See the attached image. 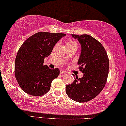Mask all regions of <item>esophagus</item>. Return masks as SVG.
I'll return each instance as SVG.
<instances>
[{
	"mask_svg": "<svg viewBox=\"0 0 126 126\" xmlns=\"http://www.w3.org/2000/svg\"><path fill=\"white\" fill-rule=\"evenodd\" d=\"M67 72L66 71H64V70H60V73L61 74H64L65 73H66Z\"/></svg>",
	"mask_w": 126,
	"mask_h": 126,
	"instance_id": "1",
	"label": "esophagus"
}]
</instances>
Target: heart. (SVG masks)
Here are the masks:
<instances>
[{
	"mask_svg": "<svg viewBox=\"0 0 126 126\" xmlns=\"http://www.w3.org/2000/svg\"><path fill=\"white\" fill-rule=\"evenodd\" d=\"M66 47H77V44L75 41H68L66 43Z\"/></svg>",
	"mask_w": 126,
	"mask_h": 126,
	"instance_id": "heart-1",
	"label": "heart"
}]
</instances>
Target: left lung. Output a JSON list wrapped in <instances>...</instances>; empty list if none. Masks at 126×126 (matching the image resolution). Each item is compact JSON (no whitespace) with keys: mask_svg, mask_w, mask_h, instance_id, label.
<instances>
[{"mask_svg":"<svg viewBox=\"0 0 126 126\" xmlns=\"http://www.w3.org/2000/svg\"><path fill=\"white\" fill-rule=\"evenodd\" d=\"M81 47L78 64L83 77H75L72 84L66 87L67 95L73 101L85 102L95 98L104 88L109 74L107 53L101 43L87 34H71Z\"/></svg>","mask_w":126,"mask_h":126,"instance_id":"8db88e82","label":"left lung"}]
</instances>
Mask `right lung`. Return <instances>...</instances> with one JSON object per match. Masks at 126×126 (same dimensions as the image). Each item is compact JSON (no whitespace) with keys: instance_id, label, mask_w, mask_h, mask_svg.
<instances>
[{"instance_id":"right-lung-1","label":"right lung","mask_w":126,"mask_h":126,"mask_svg":"<svg viewBox=\"0 0 126 126\" xmlns=\"http://www.w3.org/2000/svg\"><path fill=\"white\" fill-rule=\"evenodd\" d=\"M65 35L39 32L21 46L16 58L14 73L21 88L27 94L40 96L50 90L52 81L58 77L60 70L44 65V59L50 55L55 44Z\"/></svg>"}]
</instances>
